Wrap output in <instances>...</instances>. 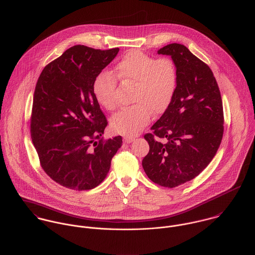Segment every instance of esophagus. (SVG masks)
I'll return each instance as SVG.
<instances>
[{
	"label": "esophagus",
	"mask_w": 255,
	"mask_h": 255,
	"mask_svg": "<svg viewBox=\"0 0 255 255\" xmlns=\"http://www.w3.org/2000/svg\"><path fill=\"white\" fill-rule=\"evenodd\" d=\"M134 140H135L134 137H124V139H123L124 143H126V144H130V143H132Z\"/></svg>",
	"instance_id": "esophagus-1"
}]
</instances>
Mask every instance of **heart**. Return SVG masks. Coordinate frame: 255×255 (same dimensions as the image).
<instances>
[{"label": "heart", "instance_id": "1", "mask_svg": "<svg viewBox=\"0 0 255 255\" xmlns=\"http://www.w3.org/2000/svg\"><path fill=\"white\" fill-rule=\"evenodd\" d=\"M116 78L122 84L134 86L132 102L135 104L118 112L112 119L113 130L125 136L137 135L150 123L153 112H164L177 86L176 67L171 59H155L140 50H130L116 63L113 74L102 72L94 81L95 98L107 110L117 106Z\"/></svg>", "mask_w": 255, "mask_h": 255}]
</instances>
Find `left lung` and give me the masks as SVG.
Returning <instances> with one entry per match:
<instances>
[{
    "label": "left lung",
    "mask_w": 255,
    "mask_h": 255,
    "mask_svg": "<svg viewBox=\"0 0 255 255\" xmlns=\"http://www.w3.org/2000/svg\"><path fill=\"white\" fill-rule=\"evenodd\" d=\"M157 53L171 57L177 86L153 132L144 136L150 151L142 165L153 182L173 188L195 178L215 156L224 134L223 102L212 70L186 46L171 43Z\"/></svg>",
    "instance_id": "left-lung-1"
}]
</instances>
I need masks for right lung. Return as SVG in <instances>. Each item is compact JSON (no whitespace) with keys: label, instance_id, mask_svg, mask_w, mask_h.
I'll list each match as a JSON object with an SVG mask.
<instances>
[{"label":"right lung","instance_id":"obj_1","mask_svg":"<svg viewBox=\"0 0 255 255\" xmlns=\"http://www.w3.org/2000/svg\"><path fill=\"white\" fill-rule=\"evenodd\" d=\"M118 51L75 45L46 65L38 78L31 139L43 170L66 188L82 191L100 185L122 146L121 136L102 139L107 120L93 92L96 77Z\"/></svg>","mask_w":255,"mask_h":255}]
</instances>
